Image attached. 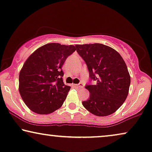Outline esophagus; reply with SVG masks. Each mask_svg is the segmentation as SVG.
<instances>
[{"instance_id": "obj_1", "label": "esophagus", "mask_w": 152, "mask_h": 152, "mask_svg": "<svg viewBox=\"0 0 152 152\" xmlns=\"http://www.w3.org/2000/svg\"><path fill=\"white\" fill-rule=\"evenodd\" d=\"M75 87H78V88H83V85L82 83H79V84H74L73 85Z\"/></svg>"}]
</instances>
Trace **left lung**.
<instances>
[{
	"mask_svg": "<svg viewBox=\"0 0 152 152\" xmlns=\"http://www.w3.org/2000/svg\"><path fill=\"white\" fill-rule=\"evenodd\" d=\"M95 85L85 86L90 95L84 107L98 116L113 114L125 102L131 79L127 65L118 52L103 44L76 45Z\"/></svg>",
	"mask_w": 152,
	"mask_h": 152,
	"instance_id": "left-lung-1",
	"label": "left lung"
}]
</instances>
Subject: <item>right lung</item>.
Returning <instances> with one entry per match:
<instances>
[{"label": "right lung", "instance_id": "obj_1", "mask_svg": "<svg viewBox=\"0 0 152 152\" xmlns=\"http://www.w3.org/2000/svg\"><path fill=\"white\" fill-rule=\"evenodd\" d=\"M74 45L48 43L37 49L19 74V92L29 110L49 114L63 105L70 87L64 84L62 67L76 51Z\"/></svg>", "mask_w": 152, "mask_h": 152}]
</instances>
